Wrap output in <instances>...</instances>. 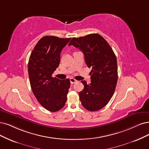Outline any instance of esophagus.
Wrapping results in <instances>:
<instances>
[{
    "label": "esophagus",
    "mask_w": 149,
    "mask_h": 149,
    "mask_svg": "<svg viewBox=\"0 0 149 149\" xmlns=\"http://www.w3.org/2000/svg\"><path fill=\"white\" fill-rule=\"evenodd\" d=\"M70 81L71 84H74L75 83H77V80H76L75 79H74L73 78H70Z\"/></svg>",
    "instance_id": "34e87169"
}]
</instances>
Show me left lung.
Listing matches in <instances>:
<instances>
[{
	"mask_svg": "<svg viewBox=\"0 0 149 149\" xmlns=\"http://www.w3.org/2000/svg\"><path fill=\"white\" fill-rule=\"evenodd\" d=\"M84 53L89 68L91 83L82 80L84 89L79 93L82 106L89 111H97L106 106L112 97L118 80L117 58L112 48L98 34L74 37L69 45Z\"/></svg>",
	"mask_w": 149,
	"mask_h": 149,
	"instance_id": "8db88e82",
	"label": "left lung"
}]
</instances>
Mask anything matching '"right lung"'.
I'll list each match as a JSON object with an SVG mask.
<instances>
[{"instance_id":"add662e5","label":"right lung","mask_w":149,"mask_h":149,"mask_svg":"<svg viewBox=\"0 0 149 149\" xmlns=\"http://www.w3.org/2000/svg\"><path fill=\"white\" fill-rule=\"evenodd\" d=\"M71 38L45 36L38 40L29 57L28 74L32 91L41 105L57 112L65 105L70 80L52 77L60 63V53Z\"/></svg>"}]
</instances>
